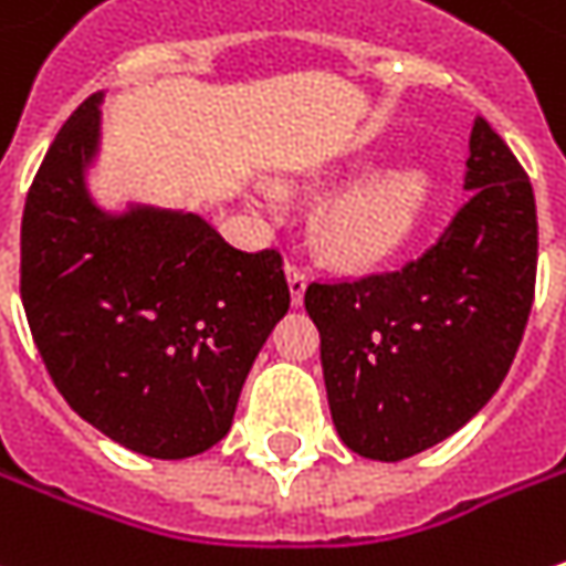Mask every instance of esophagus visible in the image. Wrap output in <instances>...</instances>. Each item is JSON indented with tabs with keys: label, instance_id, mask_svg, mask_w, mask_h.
Instances as JSON below:
<instances>
[{
	"label": "esophagus",
	"instance_id": "1",
	"mask_svg": "<svg viewBox=\"0 0 566 566\" xmlns=\"http://www.w3.org/2000/svg\"><path fill=\"white\" fill-rule=\"evenodd\" d=\"M284 275H287V287H291V304L301 307L304 304V291H307V272L287 262L284 265Z\"/></svg>",
	"mask_w": 566,
	"mask_h": 566
}]
</instances>
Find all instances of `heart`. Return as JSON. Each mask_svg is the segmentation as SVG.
Segmentation results:
<instances>
[{
    "instance_id": "obj_1",
    "label": "heart",
    "mask_w": 566,
    "mask_h": 566,
    "mask_svg": "<svg viewBox=\"0 0 566 566\" xmlns=\"http://www.w3.org/2000/svg\"><path fill=\"white\" fill-rule=\"evenodd\" d=\"M355 167H323L297 180L301 192L319 196L329 192L345 177H352ZM433 180L418 164H392L370 170L352 186L329 196L310 224L313 250L335 269L364 272L374 269L389 256H396L418 231L421 218L430 206ZM253 202L265 214H279L282 202L269 186L253 189Z\"/></svg>"
}]
</instances>
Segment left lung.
<instances>
[{
  "label": "left lung",
  "instance_id": "left-lung-1",
  "mask_svg": "<svg viewBox=\"0 0 566 566\" xmlns=\"http://www.w3.org/2000/svg\"><path fill=\"white\" fill-rule=\"evenodd\" d=\"M469 202L418 262L310 284L332 424L357 455L399 462L465 428L501 389L535 297L538 221L526 170L484 119Z\"/></svg>",
  "mask_w": 566,
  "mask_h": 566
}]
</instances>
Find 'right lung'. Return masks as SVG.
<instances>
[{
  "instance_id": "right-lung-1",
  "label": "right lung",
  "mask_w": 566,
  "mask_h": 566,
  "mask_svg": "<svg viewBox=\"0 0 566 566\" xmlns=\"http://www.w3.org/2000/svg\"><path fill=\"white\" fill-rule=\"evenodd\" d=\"M91 94L40 164L21 218V301L62 399L113 443L206 453L234 421L253 360L291 294L275 250L243 253L189 209L91 192Z\"/></svg>"
}]
</instances>
